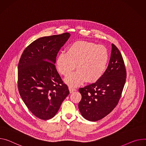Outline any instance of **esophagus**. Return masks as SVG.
Instances as JSON below:
<instances>
[{
  "mask_svg": "<svg viewBox=\"0 0 146 146\" xmlns=\"http://www.w3.org/2000/svg\"><path fill=\"white\" fill-rule=\"evenodd\" d=\"M69 91H70V93H72V92H73L76 91V90L75 88H73L71 87H69Z\"/></svg>",
  "mask_w": 146,
  "mask_h": 146,
  "instance_id": "obj_1",
  "label": "esophagus"
}]
</instances>
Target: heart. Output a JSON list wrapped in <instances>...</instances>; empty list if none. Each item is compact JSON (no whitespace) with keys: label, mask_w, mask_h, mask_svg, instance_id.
Wrapping results in <instances>:
<instances>
[{"label":"heart","mask_w":146,"mask_h":146,"mask_svg":"<svg viewBox=\"0 0 146 146\" xmlns=\"http://www.w3.org/2000/svg\"><path fill=\"white\" fill-rule=\"evenodd\" d=\"M108 59L109 53L105 46L77 41L68 46L66 53H60L56 65L59 73L64 76L69 75L76 65L78 70L66 77L64 82L70 87H77L86 80L90 83L98 81L107 68Z\"/></svg>","instance_id":"b5f03b06"}]
</instances>
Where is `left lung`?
Segmentation results:
<instances>
[{
	"mask_svg": "<svg viewBox=\"0 0 146 146\" xmlns=\"http://www.w3.org/2000/svg\"><path fill=\"white\" fill-rule=\"evenodd\" d=\"M126 78L122 56L112 44L108 68L102 77L96 83L78 90L82 96L78 108L83 117L96 122L112 112L121 97Z\"/></svg>",
	"mask_w": 146,
	"mask_h": 146,
	"instance_id": "obj_1",
	"label": "left lung"
}]
</instances>
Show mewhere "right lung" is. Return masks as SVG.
<instances>
[{
  "instance_id": "right-lung-1",
  "label": "right lung",
  "mask_w": 146,
  "mask_h": 146,
  "mask_svg": "<svg viewBox=\"0 0 146 146\" xmlns=\"http://www.w3.org/2000/svg\"><path fill=\"white\" fill-rule=\"evenodd\" d=\"M70 34L39 38L23 51L18 64V88L29 110L42 120L52 118L69 94L55 68L56 56Z\"/></svg>"
}]
</instances>
